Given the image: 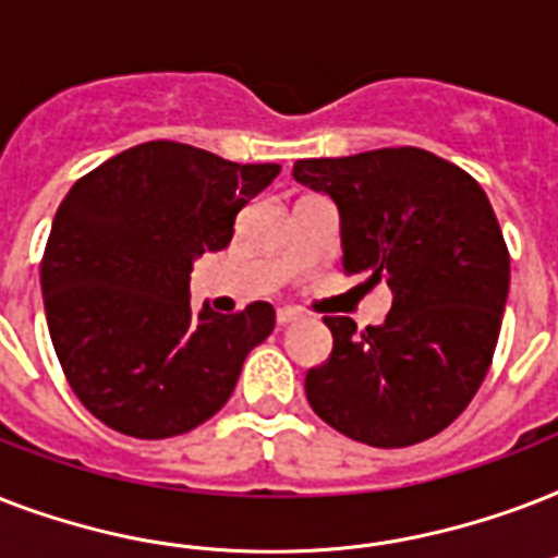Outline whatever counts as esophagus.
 <instances>
[{
	"mask_svg": "<svg viewBox=\"0 0 558 558\" xmlns=\"http://www.w3.org/2000/svg\"><path fill=\"white\" fill-rule=\"evenodd\" d=\"M301 322V313L292 310V306H280L278 310V327H289V324Z\"/></svg>",
	"mask_w": 558,
	"mask_h": 558,
	"instance_id": "esophagus-1",
	"label": "esophagus"
}]
</instances>
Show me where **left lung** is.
<instances>
[{"label": "left lung", "mask_w": 558, "mask_h": 558, "mask_svg": "<svg viewBox=\"0 0 558 558\" xmlns=\"http://www.w3.org/2000/svg\"><path fill=\"white\" fill-rule=\"evenodd\" d=\"M295 182L339 208L341 266L393 292L379 327L327 315L332 353L306 371L324 423L376 449L440 434L493 362L510 292V254L484 187L420 147L301 159Z\"/></svg>", "instance_id": "obj_1"}]
</instances>
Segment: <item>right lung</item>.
<instances>
[{"label": "right lung", "mask_w": 558, "mask_h": 558, "mask_svg": "<svg viewBox=\"0 0 558 558\" xmlns=\"http://www.w3.org/2000/svg\"><path fill=\"white\" fill-rule=\"evenodd\" d=\"M280 165H236L177 142L118 153L74 182L39 266L65 379L100 423L165 440L226 405L275 310L191 306L193 260L222 252Z\"/></svg>", "instance_id": "1"}]
</instances>
